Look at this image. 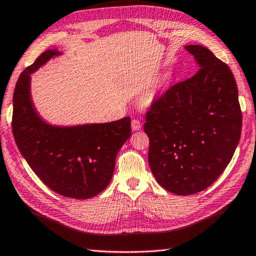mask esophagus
<instances>
[{
	"mask_svg": "<svg viewBox=\"0 0 256 256\" xmlns=\"http://www.w3.org/2000/svg\"><path fill=\"white\" fill-rule=\"evenodd\" d=\"M141 122L138 118H132L131 120V126L133 131H138V130L141 128Z\"/></svg>",
	"mask_w": 256,
	"mask_h": 256,
	"instance_id": "esophagus-1",
	"label": "esophagus"
}]
</instances>
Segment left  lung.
I'll use <instances>...</instances> for the list:
<instances>
[{
    "label": "left lung",
    "instance_id": "1",
    "mask_svg": "<svg viewBox=\"0 0 256 256\" xmlns=\"http://www.w3.org/2000/svg\"><path fill=\"white\" fill-rule=\"evenodd\" d=\"M185 50L200 68L152 102L144 126L150 170L160 186L177 196L209 188L230 162L242 132L230 68L201 45Z\"/></svg>",
    "mask_w": 256,
    "mask_h": 256
}]
</instances>
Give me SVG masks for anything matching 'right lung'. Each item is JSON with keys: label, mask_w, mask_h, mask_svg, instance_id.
I'll list each match as a JSON object with an SVG mask.
<instances>
[{"label": "right lung", "mask_w": 256, "mask_h": 256, "mask_svg": "<svg viewBox=\"0 0 256 256\" xmlns=\"http://www.w3.org/2000/svg\"><path fill=\"white\" fill-rule=\"evenodd\" d=\"M62 53L48 50L21 73L14 94L12 132L34 174L60 196L90 198L107 188L120 149L131 136V120L58 126L46 123L34 106L30 84L36 72Z\"/></svg>", "instance_id": "1"}]
</instances>
